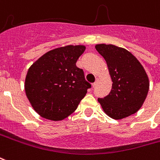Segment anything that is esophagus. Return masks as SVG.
<instances>
[{"mask_svg": "<svg viewBox=\"0 0 160 160\" xmlns=\"http://www.w3.org/2000/svg\"><path fill=\"white\" fill-rule=\"evenodd\" d=\"M97 82H98V80H97V81H96L95 83H93V84H92V87H95V86H96V84H97Z\"/></svg>", "mask_w": 160, "mask_h": 160, "instance_id": "obj_1", "label": "esophagus"}]
</instances>
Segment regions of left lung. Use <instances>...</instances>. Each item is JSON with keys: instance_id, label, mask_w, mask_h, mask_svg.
<instances>
[{"instance_id": "8db88e82", "label": "left lung", "mask_w": 160, "mask_h": 160, "mask_svg": "<svg viewBox=\"0 0 160 160\" xmlns=\"http://www.w3.org/2000/svg\"><path fill=\"white\" fill-rule=\"evenodd\" d=\"M95 48L107 62L113 82L109 94L98 98L103 111L114 119L136 113L142 106L149 90V80L143 66L122 47L98 44Z\"/></svg>"}]
</instances>
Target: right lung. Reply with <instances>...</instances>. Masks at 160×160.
<instances>
[{
    "label": "right lung",
    "instance_id": "obj_1",
    "mask_svg": "<svg viewBox=\"0 0 160 160\" xmlns=\"http://www.w3.org/2000/svg\"><path fill=\"white\" fill-rule=\"evenodd\" d=\"M86 47L65 46L38 58L27 72L24 89L35 112L45 119L62 120L74 113L91 84L76 66Z\"/></svg>",
    "mask_w": 160,
    "mask_h": 160
}]
</instances>
